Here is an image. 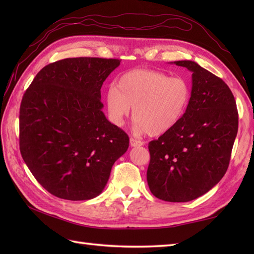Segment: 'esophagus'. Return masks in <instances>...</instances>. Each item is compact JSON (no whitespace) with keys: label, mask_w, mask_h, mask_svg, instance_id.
<instances>
[{"label":"esophagus","mask_w":254,"mask_h":254,"mask_svg":"<svg viewBox=\"0 0 254 254\" xmlns=\"http://www.w3.org/2000/svg\"><path fill=\"white\" fill-rule=\"evenodd\" d=\"M130 144H131L132 147H136V146H142V145H144V142L139 141V139L131 137L130 138Z\"/></svg>","instance_id":"esophagus-1"}]
</instances>
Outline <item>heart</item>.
I'll return each mask as SVG.
<instances>
[{
  "label": "heart",
  "instance_id": "b5f03b06",
  "mask_svg": "<svg viewBox=\"0 0 254 254\" xmlns=\"http://www.w3.org/2000/svg\"><path fill=\"white\" fill-rule=\"evenodd\" d=\"M191 87L188 80L154 69L137 68L119 77L106 94L110 121L121 127L133 108L138 130L159 135L176 127L188 109Z\"/></svg>",
  "mask_w": 254,
  "mask_h": 254
}]
</instances>
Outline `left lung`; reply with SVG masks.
<instances>
[{
	"label": "left lung",
	"mask_w": 254,
	"mask_h": 254,
	"mask_svg": "<svg viewBox=\"0 0 254 254\" xmlns=\"http://www.w3.org/2000/svg\"><path fill=\"white\" fill-rule=\"evenodd\" d=\"M192 72L188 109L170 131L149 142V190L167 202H189L208 192L229 166L238 132L235 97L222 78L193 61H176Z\"/></svg>",
	"instance_id": "obj_1"
}]
</instances>
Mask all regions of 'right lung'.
I'll list each match as a JSON object with an SVG mask.
<instances>
[{
    "mask_svg": "<svg viewBox=\"0 0 254 254\" xmlns=\"http://www.w3.org/2000/svg\"><path fill=\"white\" fill-rule=\"evenodd\" d=\"M118 59L69 58L48 64L25 91L19 149L36 180L69 201L104 191L127 134L107 120L100 89Z\"/></svg>",
    "mask_w": 254,
    "mask_h": 254,
    "instance_id": "add662e5",
    "label": "right lung"
}]
</instances>
